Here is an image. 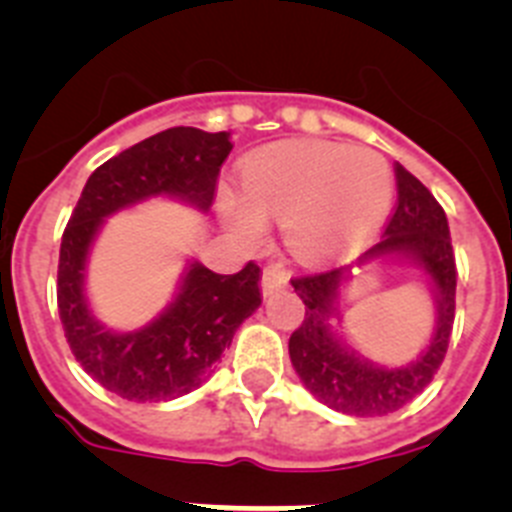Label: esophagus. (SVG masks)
<instances>
[{"label":"esophagus","mask_w":512,"mask_h":512,"mask_svg":"<svg viewBox=\"0 0 512 512\" xmlns=\"http://www.w3.org/2000/svg\"><path fill=\"white\" fill-rule=\"evenodd\" d=\"M285 283H288V273H285L280 265H267L265 270H262L260 285L265 296H273L275 290L285 288Z\"/></svg>","instance_id":"1"}]
</instances>
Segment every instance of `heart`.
Segmentation results:
<instances>
[{
	"instance_id": "b5f03b06",
	"label": "heart",
	"mask_w": 512,
	"mask_h": 512,
	"mask_svg": "<svg viewBox=\"0 0 512 512\" xmlns=\"http://www.w3.org/2000/svg\"><path fill=\"white\" fill-rule=\"evenodd\" d=\"M242 193L224 191L219 211L234 232L257 237L265 216L283 219L288 245L301 255H321L329 234L365 239L393 204V168L372 147L339 142H280L242 163Z\"/></svg>"
}]
</instances>
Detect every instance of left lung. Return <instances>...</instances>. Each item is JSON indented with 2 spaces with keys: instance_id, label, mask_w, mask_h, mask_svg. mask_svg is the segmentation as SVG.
Segmentation results:
<instances>
[{
  "instance_id": "left-lung-1",
  "label": "left lung",
  "mask_w": 512,
  "mask_h": 512,
  "mask_svg": "<svg viewBox=\"0 0 512 512\" xmlns=\"http://www.w3.org/2000/svg\"><path fill=\"white\" fill-rule=\"evenodd\" d=\"M395 181H398V204L385 227V237L359 257V262L400 255L423 267V273L434 285V336L416 362L395 370L372 365L352 347H347L342 336L334 334L329 316L334 313L339 285L349 267L290 280L306 306L301 326L290 334V362L303 385L321 403L347 416H388L405 403H411L439 372L454 326L457 262L451 250L444 209L431 196V191L400 163H395Z\"/></svg>"
}]
</instances>
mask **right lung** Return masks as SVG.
<instances>
[{
  "mask_svg": "<svg viewBox=\"0 0 512 512\" xmlns=\"http://www.w3.org/2000/svg\"><path fill=\"white\" fill-rule=\"evenodd\" d=\"M232 153L227 132L170 127L109 158L91 173L61 239L58 313L76 362L119 398L160 403L191 393L260 306V267L219 275L188 267L176 301L137 331H109L84 296L86 255L104 216L150 196H173L201 211L214 204L216 178Z\"/></svg>",
  "mask_w": 512,
  "mask_h": 512,
  "instance_id": "1",
  "label": "right lung"
}]
</instances>
